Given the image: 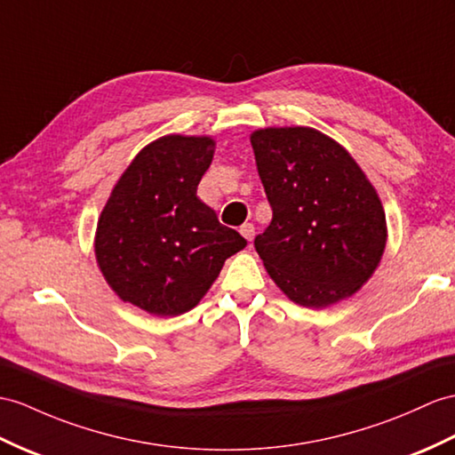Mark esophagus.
Returning a JSON list of instances; mask_svg holds the SVG:
<instances>
[{
  "label": "esophagus",
  "instance_id": "esophagus-1",
  "mask_svg": "<svg viewBox=\"0 0 455 455\" xmlns=\"http://www.w3.org/2000/svg\"><path fill=\"white\" fill-rule=\"evenodd\" d=\"M239 231H241V235L245 237L247 241H252V237H254V226L252 224H243L239 228Z\"/></svg>",
  "mask_w": 455,
  "mask_h": 455
}]
</instances>
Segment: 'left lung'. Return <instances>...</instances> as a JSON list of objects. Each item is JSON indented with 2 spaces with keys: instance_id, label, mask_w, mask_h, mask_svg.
I'll list each match as a JSON object with an SVG mask.
<instances>
[{
  "instance_id": "8db88e82",
  "label": "left lung",
  "mask_w": 455,
  "mask_h": 455,
  "mask_svg": "<svg viewBox=\"0 0 455 455\" xmlns=\"http://www.w3.org/2000/svg\"><path fill=\"white\" fill-rule=\"evenodd\" d=\"M272 221L254 249L293 303L324 308L355 295L379 268L386 212L351 154L313 127L251 132Z\"/></svg>"
}]
</instances>
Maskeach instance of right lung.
Segmentation results:
<instances>
[{"label":"right lung","instance_id":"right-lung-1","mask_svg":"<svg viewBox=\"0 0 455 455\" xmlns=\"http://www.w3.org/2000/svg\"><path fill=\"white\" fill-rule=\"evenodd\" d=\"M212 137L165 135L121 173L98 218L94 254L121 301L177 316L206 295L247 241L196 196L214 158Z\"/></svg>","mask_w":455,"mask_h":455}]
</instances>
